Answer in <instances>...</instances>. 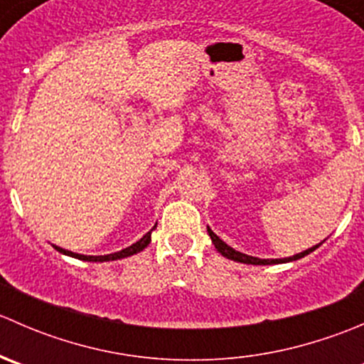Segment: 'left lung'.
I'll list each match as a JSON object with an SVG mask.
<instances>
[{
  "instance_id": "obj_1",
  "label": "left lung",
  "mask_w": 364,
  "mask_h": 364,
  "mask_svg": "<svg viewBox=\"0 0 364 364\" xmlns=\"http://www.w3.org/2000/svg\"><path fill=\"white\" fill-rule=\"evenodd\" d=\"M208 234H209V237H211V241H213V245H215L216 250L222 253L223 257H227V259L234 260V262L255 264V266H266V264H284V262H292V260H297V259H303L304 255H308V253L317 250V248L321 247V245L326 241L324 240V241H322V243L315 245V247L308 248V250H304V252L296 253V255H292V257H285V259H259V257H252V255H247V253H241V252L234 250V248L229 247V245H227L225 241L220 240V237L216 236V234L213 232V230L209 229V227H208Z\"/></svg>"
}]
</instances>
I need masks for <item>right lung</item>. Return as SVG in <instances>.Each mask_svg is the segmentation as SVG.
<instances>
[{"label": "right lung", "mask_w": 364, "mask_h": 364, "mask_svg": "<svg viewBox=\"0 0 364 364\" xmlns=\"http://www.w3.org/2000/svg\"><path fill=\"white\" fill-rule=\"evenodd\" d=\"M156 225L153 227L151 230H155ZM151 230H149L148 234H144V236L141 237V240L137 241V243H134L132 247L128 248H123V250L119 252H114V253H109V255H80V253H73L70 250H65V248H60L54 245V248H56L60 253H65V255L68 257H75V259H80V260H87V262H109V260H117V259H124V257H130V255H135V253L142 252L146 247H148L149 243H151Z\"/></svg>", "instance_id": "add662e5"}]
</instances>
